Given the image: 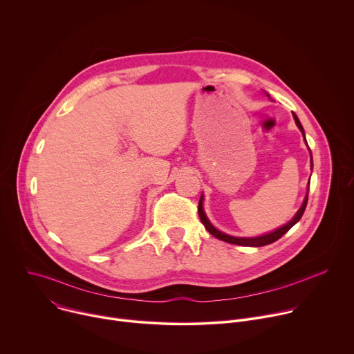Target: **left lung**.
Instances as JSON below:
<instances>
[{
    "label": "left lung",
    "instance_id": "1",
    "mask_svg": "<svg viewBox=\"0 0 354 354\" xmlns=\"http://www.w3.org/2000/svg\"><path fill=\"white\" fill-rule=\"evenodd\" d=\"M266 95H268V93H266ZM268 96H269V95H268ZM269 97H270V96H269ZM292 118H294V120H295L297 127H298L299 131L302 133V137H304V140H306L304 129H302V126H301V123H299L297 115L292 113ZM306 142H307V140H306ZM310 154H311V149H310ZM310 161H311V171H313V154H311V160H310ZM308 190H310V182H308L307 194H306V197H304V201H302L301 207L298 209V212L295 213V216H294L287 224H284L283 227H280V228H277V230H274V231H272V232H268V234H263V235H259V236H232V235H228V234H225V232L217 230V228L210 223V220L207 218V216H206V213H205V209H203V198H205V196H203V194H201V197H200V200H198L197 212H198L200 221L203 223V225L206 227V230H207L213 236H216V238H218V239H221V241H224V242L234 243V245H241V246H265V245L273 243L274 241H277L279 238H281L292 225H295V224L301 220V217H302V214H304L306 207H307Z\"/></svg>",
    "mask_w": 354,
    "mask_h": 354
}]
</instances>
